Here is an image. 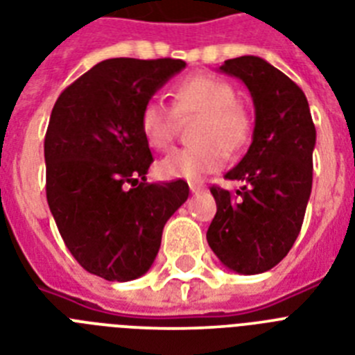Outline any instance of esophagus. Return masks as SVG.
Returning <instances> with one entry per match:
<instances>
[{"mask_svg": "<svg viewBox=\"0 0 355 355\" xmlns=\"http://www.w3.org/2000/svg\"><path fill=\"white\" fill-rule=\"evenodd\" d=\"M189 189H191V193H200L204 189V186H202V184L191 182V184H189Z\"/></svg>", "mask_w": 355, "mask_h": 355, "instance_id": "1", "label": "esophagus"}]
</instances>
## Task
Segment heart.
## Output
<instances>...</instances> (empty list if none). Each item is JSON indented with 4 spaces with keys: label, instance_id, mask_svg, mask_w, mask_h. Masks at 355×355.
Returning a JSON list of instances; mask_svg holds the SVG:
<instances>
[{
    "label": "heart",
    "instance_id": "obj_1",
    "mask_svg": "<svg viewBox=\"0 0 355 355\" xmlns=\"http://www.w3.org/2000/svg\"><path fill=\"white\" fill-rule=\"evenodd\" d=\"M198 116L193 138L197 146L171 151L158 162L164 178L198 180L217 171L226 162L227 151H237L248 142L252 120L237 103L232 83L211 74H191L173 87V107L151 98L140 112V129L155 149H168L177 135L178 118Z\"/></svg>",
    "mask_w": 355,
    "mask_h": 355
}]
</instances>
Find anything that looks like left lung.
<instances>
[{
	"label": "left lung",
	"instance_id": "8db88e82",
	"mask_svg": "<svg viewBox=\"0 0 355 355\" xmlns=\"http://www.w3.org/2000/svg\"><path fill=\"white\" fill-rule=\"evenodd\" d=\"M218 71L252 94L255 128L243 160L226 173L244 186H213L217 213L206 239L224 266L243 275L272 270L292 250L312 193L315 125L299 85L259 56L226 60Z\"/></svg>",
	"mask_w": 355,
	"mask_h": 355
}]
</instances>
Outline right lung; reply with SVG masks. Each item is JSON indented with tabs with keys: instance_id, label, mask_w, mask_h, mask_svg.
Segmentation results:
<instances>
[{
	"instance_id": "add662e5",
	"label": "right lung",
	"mask_w": 355,
	"mask_h": 355,
	"mask_svg": "<svg viewBox=\"0 0 355 355\" xmlns=\"http://www.w3.org/2000/svg\"><path fill=\"white\" fill-rule=\"evenodd\" d=\"M182 60L111 58L71 83L54 103L47 135V202L63 243L105 281L142 277L162 230L189 195L184 180L149 184L153 162L140 112Z\"/></svg>"
}]
</instances>
